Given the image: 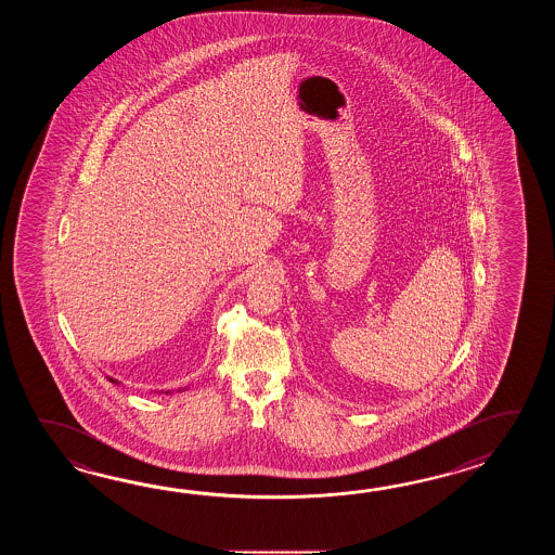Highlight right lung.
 <instances>
[{
	"instance_id": "obj_1",
	"label": "right lung",
	"mask_w": 555,
	"mask_h": 555,
	"mask_svg": "<svg viewBox=\"0 0 555 555\" xmlns=\"http://www.w3.org/2000/svg\"><path fill=\"white\" fill-rule=\"evenodd\" d=\"M111 380H113V378H111ZM113 383H117V380H113Z\"/></svg>"
}]
</instances>
